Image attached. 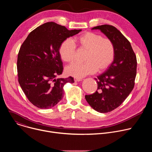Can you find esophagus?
Listing matches in <instances>:
<instances>
[{
    "instance_id": "obj_1",
    "label": "esophagus",
    "mask_w": 152,
    "mask_h": 152,
    "mask_svg": "<svg viewBox=\"0 0 152 152\" xmlns=\"http://www.w3.org/2000/svg\"><path fill=\"white\" fill-rule=\"evenodd\" d=\"M74 80L75 82H79V81H81L82 79L79 78H74Z\"/></svg>"
}]
</instances>
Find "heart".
<instances>
[{
    "instance_id": "obj_1",
    "label": "heart",
    "mask_w": 152,
    "mask_h": 152,
    "mask_svg": "<svg viewBox=\"0 0 152 152\" xmlns=\"http://www.w3.org/2000/svg\"><path fill=\"white\" fill-rule=\"evenodd\" d=\"M86 51L83 64H73L66 69L67 75L82 78L96 71L100 72L109 67L115 56V49L113 41L103 38L99 34L87 32L72 39L63 41L59 47L61 59L67 63L73 61L76 46Z\"/></svg>"
}]
</instances>
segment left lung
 I'll list each match as a JSON object with an SVG mask.
<instances>
[{"instance_id": "1", "label": "left lung", "mask_w": 152, "mask_h": 152, "mask_svg": "<svg viewBox=\"0 0 152 152\" xmlns=\"http://www.w3.org/2000/svg\"><path fill=\"white\" fill-rule=\"evenodd\" d=\"M91 29L100 30L113 41L115 49L113 62L95 79L97 90L85 96L95 111L106 113L118 107L132 91L137 75V58L131 43L114 26L103 25Z\"/></svg>"}]
</instances>
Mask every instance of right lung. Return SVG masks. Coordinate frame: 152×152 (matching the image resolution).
Listing matches in <instances>:
<instances>
[{
    "label": "right lung",
    "instance_id": "1",
    "mask_svg": "<svg viewBox=\"0 0 152 152\" xmlns=\"http://www.w3.org/2000/svg\"><path fill=\"white\" fill-rule=\"evenodd\" d=\"M81 29L68 30L54 22L33 30L20 47L17 58L18 82L28 100L40 109L55 106L64 96V86L72 77L56 78L63 71L61 43Z\"/></svg>",
    "mask_w": 152,
    "mask_h": 152
}]
</instances>
